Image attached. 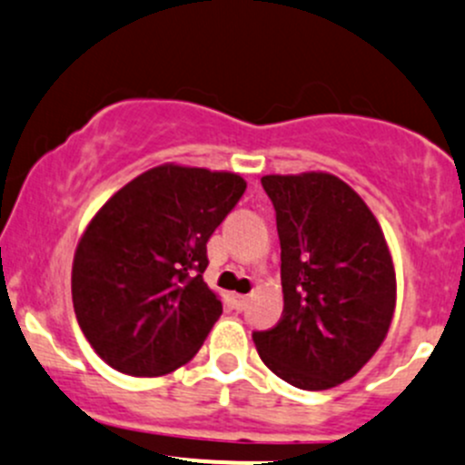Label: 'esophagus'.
Here are the masks:
<instances>
[{"mask_svg":"<svg viewBox=\"0 0 465 465\" xmlns=\"http://www.w3.org/2000/svg\"><path fill=\"white\" fill-rule=\"evenodd\" d=\"M247 301H249V296H245V294H232V302H233V307H236L238 312L245 310Z\"/></svg>","mask_w":465,"mask_h":465,"instance_id":"esophagus-1","label":"esophagus"}]
</instances>
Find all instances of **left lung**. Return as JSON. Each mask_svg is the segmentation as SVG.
<instances>
[{
  "mask_svg": "<svg viewBox=\"0 0 465 465\" xmlns=\"http://www.w3.org/2000/svg\"><path fill=\"white\" fill-rule=\"evenodd\" d=\"M281 238L282 316L253 331L262 363L301 390L345 383L385 341L397 273L379 220L336 175H262Z\"/></svg>",
  "mask_w": 465,
  "mask_h": 465,
  "instance_id": "left-lung-1",
  "label": "left lung"
}]
</instances>
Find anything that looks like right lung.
Returning <instances> with one entry per match:
<instances>
[{"label": "right lung", "instance_id": "add662e5", "mask_svg": "<svg viewBox=\"0 0 465 465\" xmlns=\"http://www.w3.org/2000/svg\"><path fill=\"white\" fill-rule=\"evenodd\" d=\"M247 183L232 171L160 164L115 192L73 256L71 294L91 348L122 374L189 363L223 314L207 241Z\"/></svg>", "mask_w": 465, "mask_h": 465}]
</instances>
